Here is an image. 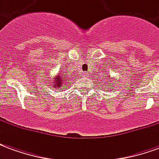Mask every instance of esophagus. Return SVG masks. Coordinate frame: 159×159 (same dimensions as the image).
I'll return each instance as SVG.
<instances>
[{
	"mask_svg": "<svg viewBox=\"0 0 159 159\" xmlns=\"http://www.w3.org/2000/svg\"><path fill=\"white\" fill-rule=\"evenodd\" d=\"M88 75H89V74H88L87 72L83 73V76H84V77H88Z\"/></svg>",
	"mask_w": 159,
	"mask_h": 159,
	"instance_id": "esophagus-1",
	"label": "esophagus"
}]
</instances>
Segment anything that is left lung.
I'll return each instance as SVG.
<instances>
[{"mask_svg": "<svg viewBox=\"0 0 159 159\" xmlns=\"http://www.w3.org/2000/svg\"><path fill=\"white\" fill-rule=\"evenodd\" d=\"M107 77H108V76H107Z\"/></svg>", "mask_w": 159, "mask_h": 159, "instance_id": "1", "label": "left lung"}]
</instances>
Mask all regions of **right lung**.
<instances>
[{
    "label": "right lung",
    "instance_id": "right-lung-1",
    "mask_svg": "<svg viewBox=\"0 0 159 159\" xmlns=\"http://www.w3.org/2000/svg\"><path fill=\"white\" fill-rule=\"evenodd\" d=\"M66 76L67 75L65 72V70H61V73H59L58 76H56L55 80L52 82V83H51V85H52V87H54V88H57V89L62 87L64 82H66V80H67V78H68Z\"/></svg>",
    "mask_w": 159,
    "mask_h": 159
}]
</instances>
